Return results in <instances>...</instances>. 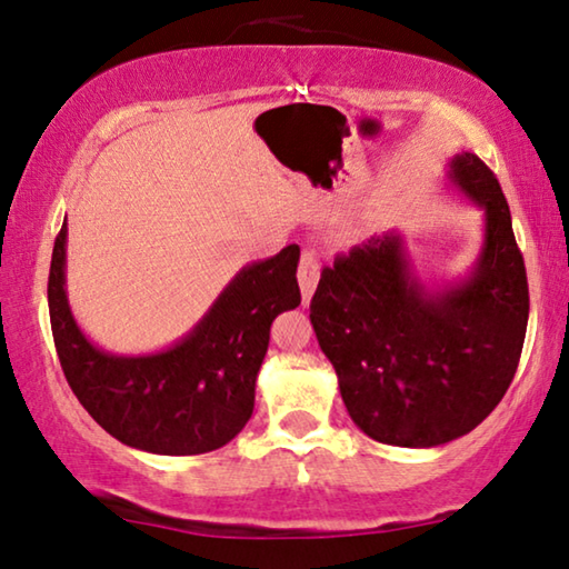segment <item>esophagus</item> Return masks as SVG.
<instances>
[{
    "instance_id": "obj_1",
    "label": "esophagus",
    "mask_w": 569,
    "mask_h": 569,
    "mask_svg": "<svg viewBox=\"0 0 569 569\" xmlns=\"http://www.w3.org/2000/svg\"><path fill=\"white\" fill-rule=\"evenodd\" d=\"M319 278H321L319 261H316L313 253H308V250H303L301 263H298V286H301L303 306L311 303V296L316 291V286H319Z\"/></svg>"
}]
</instances>
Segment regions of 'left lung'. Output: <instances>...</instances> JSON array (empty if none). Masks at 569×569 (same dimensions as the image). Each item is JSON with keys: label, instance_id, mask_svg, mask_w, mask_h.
<instances>
[{"label": "left lung", "instance_id": "1", "mask_svg": "<svg viewBox=\"0 0 569 569\" xmlns=\"http://www.w3.org/2000/svg\"><path fill=\"white\" fill-rule=\"evenodd\" d=\"M449 186L485 216L475 266L447 283L417 273L399 230L323 268L311 323L366 437L429 449L469 435L502 401L522 353L529 291L495 172L475 152Z\"/></svg>", "mask_w": 569, "mask_h": 569}]
</instances>
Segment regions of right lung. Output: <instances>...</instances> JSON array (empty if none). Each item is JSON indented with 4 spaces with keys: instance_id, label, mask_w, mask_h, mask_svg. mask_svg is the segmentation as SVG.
Here are the masks:
<instances>
[{
    "instance_id": "right-lung-1",
    "label": "right lung",
    "mask_w": 569,
    "mask_h": 569,
    "mask_svg": "<svg viewBox=\"0 0 569 569\" xmlns=\"http://www.w3.org/2000/svg\"><path fill=\"white\" fill-rule=\"evenodd\" d=\"M301 250L286 246L240 268L192 329L152 353H112L92 343L67 298V218L54 240L52 336L62 371L90 417L122 445L188 457L240 435L256 403V379L278 313L301 303Z\"/></svg>"
}]
</instances>
